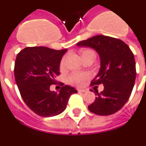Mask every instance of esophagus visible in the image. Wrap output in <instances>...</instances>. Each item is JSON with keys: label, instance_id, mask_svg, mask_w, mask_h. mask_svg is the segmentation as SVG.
<instances>
[{"label": "esophagus", "instance_id": "esophagus-1", "mask_svg": "<svg viewBox=\"0 0 146 146\" xmlns=\"http://www.w3.org/2000/svg\"><path fill=\"white\" fill-rule=\"evenodd\" d=\"M77 91L79 92H87V90H85V89H77Z\"/></svg>", "mask_w": 146, "mask_h": 146}]
</instances>
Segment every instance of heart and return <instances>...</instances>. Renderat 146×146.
<instances>
[{
    "label": "heart",
    "instance_id": "heart-1",
    "mask_svg": "<svg viewBox=\"0 0 146 146\" xmlns=\"http://www.w3.org/2000/svg\"><path fill=\"white\" fill-rule=\"evenodd\" d=\"M90 53H93L95 54L93 50H92L90 49H85L81 52V56L87 54H90ZM66 57H64L61 62H60V69L61 70H64L66 67ZM90 76L89 73H71L70 76H68L67 78V82L74 85V86H81L83 85L84 81L87 80L88 78Z\"/></svg>",
    "mask_w": 146,
    "mask_h": 146
}]
</instances>
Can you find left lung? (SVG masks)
I'll return each mask as SVG.
<instances>
[{
	"instance_id": "obj_1",
	"label": "left lung",
	"mask_w": 146,
	"mask_h": 146,
	"mask_svg": "<svg viewBox=\"0 0 146 146\" xmlns=\"http://www.w3.org/2000/svg\"><path fill=\"white\" fill-rule=\"evenodd\" d=\"M76 45L93 48L100 58V69L91 85L103 84L104 88L100 93L94 88L96 97L88 106L89 111L99 115L115 113L129 100L135 82L136 66L131 50L119 38L105 35H96Z\"/></svg>"
}]
</instances>
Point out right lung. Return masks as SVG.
Instances as JSON below:
<instances>
[{
	"instance_id": "1",
	"label": "right lung",
	"mask_w": 146,
	"mask_h": 146,
	"mask_svg": "<svg viewBox=\"0 0 146 146\" xmlns=\"http://www.w3.org/2000/svg\"><path fill=\"white\" fill-rule=\"evenodd\" d=\"M67 49L56 50L45 46L26 47L17 54L14 75L21 97L38 115L52 117L65 111L74 88L65 85L57 93L50 90L60 74V62Z\"/></svg>"
}]
</instances>
